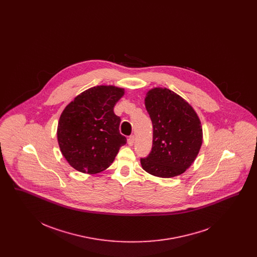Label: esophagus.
<instances>
[{"mask_svg": "<svg viewBox=\"0 0 257 257\" xmlns=\"http://www.w3.org/2000/svg\"><path fill=\"white\" fill-rule=\"evenodd\" d=\"M127 143H128V145L129 146H133L135 143V136L134 135H132V136H130L129 137V139H128V141H127Z\"/></svg>", "mask_w": 257, "mask_h": 257, "instance_id": "1", "label": "esophagus"}]
</instances>
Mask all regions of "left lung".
<instances>
[{
    "mask_svg": "<svg viewBox=\"0 0 257 257\" xmlns=\"http://www.w3.org/2000/svg\"><path fill=\"white\" fill-rule=\"evenodd\" d=\"M145 105L153 125L152 150L141 164L157 177L171 178L188 170L202 145V126L194 108L167 87H153Z\"/></svg>",
    "mask_w": 257,
    "mask_h": 257,
    "instance_id": "obj_1",
    "label": "left lung"
}]
</instances>
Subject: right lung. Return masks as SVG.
I'll return each mask as SVG.
<instances>
[{"label":"right lung","mask_w":257,"mask_h":257,"mask_svg":"<svg viewBox=\"0 0 257 257\" xmlns=\"http://www.w3.org/2000/svg\"><path fill=\"white\" fill-rule=\"evenodd\" d=\"M125 90L115 86L90 87L62 110L57 129L61 154L76 171L95 174L112 164L127 142L119 133L113 108Z\"/></svg>","instance_id":"1"}]
</instances>
